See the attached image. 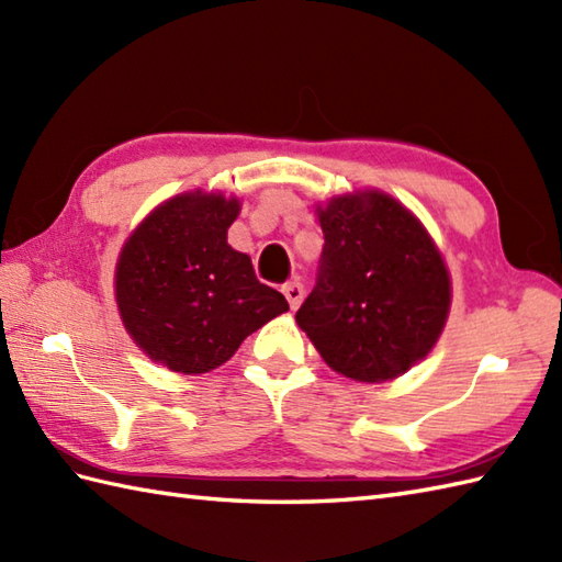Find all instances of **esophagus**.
Returning <instances> with one entry per match:
<instances>
[{
	"label": "esophagus",
	"mask_w": 562,
	"mask_h": 562,
	"mask_svg": "<svg viewBox=\"0 0 562 562\" xmlns=\"http://www.w3.org/2000/svg\"><path fill=\"white\" fill-rule=\"evenodd\" d=\"M282 294H284V300L290 302V306L292 308H300V304H302V300H304V288L300 282H288V284H282Z\"/></svg>",
	"instance_id": "34e87169"
}]
</instances>
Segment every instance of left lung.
I'll return each instance as SVG.
<instances>
[{"instance_id":"obj_1","label":"left lung","mask_w":562,"mask_h":562,"mask_svg":"<svg viewBox=\"0 0 562 562\" xmlns=\"http://www.w3.org/2000/svg\"><path fill=\"white\" fill-rule=\"evenodd\" d=\"M324 254L296 312L326 364L355 381H389L432 350L451 284L423 224L393 198L345 195L318 207Z\"/></svg>"}]
</instances>
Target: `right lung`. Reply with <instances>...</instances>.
<instances>
[{"label": "right lung", "mask_w": 562, "mask_h": 562, "mask_svg": "<svg viewBox=\"0 0 562 562\" xmlns=\"http://www.w3.org/2000/svg\"><path fill=\"white\" fill-rule=\"evenodd\" d=\"M236 214L238 200L186 193L154 210L123 246L115 268L123 324L171 372H210L290 308L226 244Z\"/></svg>", "instance_id": "1"}]
</instances>
